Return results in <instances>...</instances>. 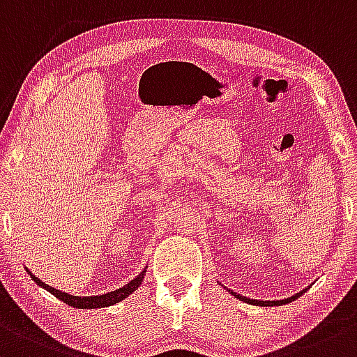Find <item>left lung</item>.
<instances>
[{"label":"left lung","mask_w":357,"mask_h":357,"mask_svg":"<svg viewBox=\"0 0 357 357\" xmlns=\"http://www.w3.org/2000/svg\"><path fill=\"white\" fill-rule=\"evenodd\" d=\"M303 291H305V290H302L300 294H295L294 297H288L285 300H273V302H268V300H265V302H263V300H250V298L243 297V295H236V294H232V291H231V294L234 295L236 298L241 300V302H248V303H253V305H261V307H273V305H285V303H288V302H294V300L298 298L300 295L303 294Z\"/></svg>","instance_id":"8db88e82"}]
</instances>
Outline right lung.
Instances as JSON below:
<instances>
[{"instance_id": "right-lung-1", "label": "right lung", "mask_w": 357, "mask_h": 357, "mask_svg": "<svg viewBox=\"0 0 357 357\" xmlns=\"http://www.w3.org/2000/svg\"><path fill=\"white\" fill-rule=\"evenodd\" d=\"M145 273H146V270H143L142 273H139L138 276H135L130 283H126L125 287L118 288V290H114V291H107V294H104V295H94V297H75V295H69L62 290H55L54 287L47 285L45 282H42V280L37 278V276L31 273V271H28V275L31 276V280H33L38 287L45 288V290L50 291L54 297H57L59 300H62L63 303H67V305L75 307V308H102V307H109V305H114V303L121 302V300H125L128 295L133 294L136 288L142 285L143 278H145Z\"/></svg>"}]
</instances>
